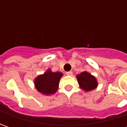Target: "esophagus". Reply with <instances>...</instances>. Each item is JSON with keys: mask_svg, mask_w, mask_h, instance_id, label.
Returning <instances> with one entry per match:
<instances>
[{"mask_svg": "<svg viewBox=\"0 0 127 127\" xmlns=\"http://www.w3.org/2000/svg\"><path fill=\"white\" fill-rule=\"evenodd\" d=\"M72 74H73V73L71 71H67L66 72V75H68V76H72Z\"/></svg>", "mask_w": 127, "mask_h": 127, "instance_id": "34e87169", "label": "esophagus"}]
</instances>
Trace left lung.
Instances as JSON below:
<instances>
[{
	"label": "left lung",
	"mask_w": 127,
	"mask_h": 127,
	"mask_svg": "<svg viewBox=\"0 0 127 127\" xmlns=\"http://www.w3.org/2000/svg\"><path fill=\"white\" fill-rule=\"evenodd\" d=\"M76 78L78 79L80 88L86 92L94 90L97 86V82L95 76H92L86 71L82 72L80 74L77 75Z\"/></svg>",
	"instance_id": "8db88e82"
}]
</instances>
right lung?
Returning <instances> with one entry per match:
<instances>
[{"label": "right lung", "mask_w": 127, "mask_h": 127, "mask_svg": "<svg viewBox=\"0 0 127 127\" xmlns=\"http://www.w3.org/2000/svg\"><path fill=\"white\" fill-rule=\"evenodd\" d=\"M63 76L61 72H52L50 69L42 75L38 76L34 80L35 88L39 93L49 95L56 93L59 84V81Z\"/></svg>", "instance_id": "1"}]
</instances>
